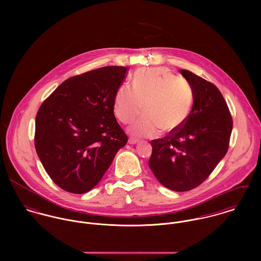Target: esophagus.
Listing matches in <instances>:
<instances>
[{
  "label": "esophagus",
  "instance_id": "1",
  "mask_svg": "<svg viewBox=\"0 0 261 261\" xmlns=\"http://www.w3.org/2000/svg\"><path fill=\"white\" fill-rule=\"evenodd\" d=\"M128 144H130V145H136V144H138V140L133 139V138H129V139H128Z\"/></svg>",
  "mask_w": 261,
  "mask_h": 261
}]
</instances>
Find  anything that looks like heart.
I'll use <instances>...</instances> for the list:
<instances>
[{
  "label": "heart",
  "mask_w": 261,
  "mask_h": 261,
  "mask_svg": "<svg viewBox=\"0 0 261 261\" xmlns=\"http://www.w3.org/2000/svg\"><path fill=\"white\" fill-rule=\"evenodd\" d=\"M193 89L181 76L164 67L141 69L133 78V87L122 84L116 90L113 103L115 116L122 123L133 122L142 112L146 114L128 127L139 138H153L173 133L187 120L192 103Z\"/></svg>",
  "instance_id": "b5f03b06"
}]
</instances>
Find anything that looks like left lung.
Masks as SVG:
<instances>
[{
    "label": "left lung",
    "mask_w": 261,
    "mask_h": 261,
    "mask_svg": "<svg viewBox=\"0 0 261 261\" xmlns=\"http://www.w3.org/2000/svg\"><path fill=\"white\" fill-rule=\"evenodd\" d=\"M193 89V108L185 123L153 140L149 169L163 186L185 192L202 184L226 154L232 117L219 89L189 70H180Z\"/></svg>",
    "instance_id": "8db88e82"
}]
</instances>
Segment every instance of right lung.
<instances>
[{
	"label": "right lung",
	"mask_w": 261,
	"mask_h": 261,
	"mask_svg": "<svg viewBox=\"0 0 261 261\" xmlns=\"http://www.w3.org/2000/svg\"><path fill=\"white\" fill-rule=\"evenodd\" d=\"M128 68L106 66L62 82L36 115L35 149L52 181L83 194L96 186L127 137L113 113Z\"/></svg>",
	"instance_id": "1"
}]
</instances>
